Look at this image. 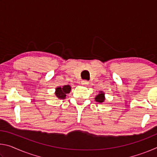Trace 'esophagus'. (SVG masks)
Listing matches in <instances>:
<instances>
[{"mask_svg":"<svg viewBox=\"0 0 157 157\" xmlns=\"http://www.w3.org/2000/svg\"><path fill=\"white\" fill-rule=\"evenodd\" d=\"M82 84L83 85H87V84H89V82L86 81V80H82Z\"/></svg>","mask_w":157,"mask_h":157,"instance_id":"1","label":"esophagus"}]
</instances>
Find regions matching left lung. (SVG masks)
Returning a JSON list of instances; mask_svg holds the SVG:
<instances>
[{
    "label": "left lung",
    "instance_id": "left-lung-1",
    "mask_svg": "<svg viewBox=\"0 0 157 157\" xmlns=\"http://www.w3.org/2000/svg\"><path fill=\"white\" fill-rule=\"evenodd\" d=\"M105 93L102 91H99V94L95 97V101L99 103H102L103 102H105Z\"/></svg>",
    "mask_w": 157,
    "mask_h": 157
}]
</instances>
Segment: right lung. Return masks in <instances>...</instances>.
<instances>
[{"label": "right lung", "instance_id": "1", "mask_svg": "<svg viewBox=\"0 0 157 157\" xmlns=\"http://www.w3.org/2000/svg\"><path fill=\"white\" fill-rule=\"evenodd\" d=\"M71 91V86L69 85H64L62 87L58 86L55 89V95L58 99L63 100L66 98V94H68Z\"/></svg>", "mask_w": 157, "mask_h": 157}]
</instances>
